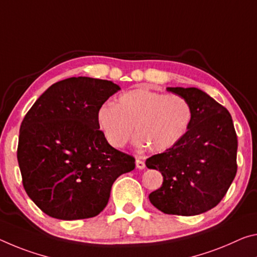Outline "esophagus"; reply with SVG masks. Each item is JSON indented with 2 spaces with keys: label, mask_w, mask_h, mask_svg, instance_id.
<instances>
[{
  "label": "esophagus",
  "mask_w": 257,
  "mask_h": 257,
  "mask_svg": "<svg viewBox=\"0 0 257 257\" xmlns=\"http://www.w3.org/2000/svg\"><path fill=\"white\" fill-rule=\"evenodd\" d=\"M136 167L138 169H144L145 168V162L143 160H140V159H137L136 160Z\"/></svg>",
  "instance_id": "34e87169"
}]
</instances>
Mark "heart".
Returning <instances> with one entry per match:
<instances>
[{"instance_id": "heart-1", "label": "heart", "mask_w": 257, "mask_h": 257, "mask_svg": "<svg viewBox=\"0 0 257 257\" xmlns=\"http://www.w3.org/2000/svg\"><path fill=\"white\" fill-rule=\"evenodd\" d=\"M193 119L189 100L180 95H164L146 87H137L117 97L115 106L103 104L97 123L113 148H122L133 135L136 143L148 145L152 152H164L181 141Z\"/></svg>"}]
</instances>
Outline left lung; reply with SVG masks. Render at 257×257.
Masks as SVG:
<instances>
[{"label": "left lung", "mask_w": 257, "mask_h": 257, "mask_svg": "<svg viewBox=\"0 0 257 257\" xmlns=\"http://www.w3.org/2000/svg\"><path fill=\"white\" fill-rule=\"evenodd\" d=\"M167 90L189 100L193 119L181 141L146 159V167L164 177L149 199L165 214L193 216L217 206L233 182L237 134L229 111L206 92L181 87Z\"/></svg>", "instance_id": "1"}]
</instances>
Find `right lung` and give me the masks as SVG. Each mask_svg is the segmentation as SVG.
<instances>
[{"mask_svg":"<svg viewBox=\"0 0 257 257\" xmlns=\"http://www.w3.org/2000/svg\"><path fill=\"white\" fill-rule=\"evenodd\" d=\"M120 87L79 76L48 88L20 124L17 159L26 193L50 217H95L106 207L120 175L135 158L112 148L97 112Z\"/></svg>","mask_w":257,"mask_h":257,"instance_id":"right-lung-1","label":"right lung"}]
</instances>
